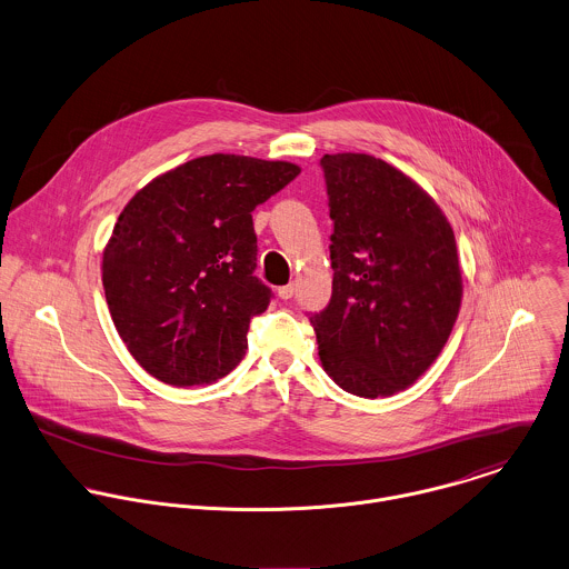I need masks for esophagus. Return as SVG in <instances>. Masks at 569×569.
Instances as JSON below:
<instances>
[{
    "instance_id": "1",
    "label": "esophagus",
    "mask_w": 569,
    "mask_h": 569,
    "mask_svg": "<svg viewBox=\"0 0 569 569\" xmlns=\"http://www.w3.org/2000/svg\"><path fill=\"white\" fill-rule=\"evenodd\" d=\"M277 295L283 299V301H288V299H292V295H295V283H288V286H281L279 290H277Z\"/></svg>"
}]
</instances>
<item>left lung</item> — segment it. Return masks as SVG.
I'll list each match as a JSON object with an SVG mask.
<instances>
[{"mask_svg": "<svg viewBox=\"0 0 569 569\" xmlns=\"http://www.w3.org/2000/svg\"><path fill=\"white\" fill-rule=\"evenodd\" d=\"M332 299L310 317L328 377L363 399L410 388L441 355L463 279L455 230L399 168L363 152L323 154Z\"/></svg>", "mask_w": 569, "mask_h": 569, "instance_id": "obj_1", "label": "left lung"}]
</instances>
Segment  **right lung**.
<instances>
[{"label":"right lung","mask_w":569,"mask_h":569,"mask_svg":"<svg viewBox=\"0 0 569 569\" xmlns=\"http://www.w3.org/2000/svg\"><path fill=\"white\" fill-rule=\"evenodd\" d=\"M301 168L206 154L143 186L103 248L112 323L154 379L186 388L226 377L248 348L250 319L270 303L257 268L252 210Z\"/></svg>","instance_id":"right-lung-1"}]
</instances>
